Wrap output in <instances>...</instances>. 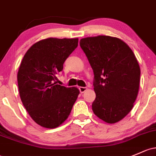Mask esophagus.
I'll return each mask as SVG.
<instances>
[{"label":"esophagus","instance_id":"34e87169","mask_svg":"<svg viewBox=\"0 0 156 156\" xmlns=\"http://www.w3.org/2000/svg\"><path fill=\"white\" fill-rule=\"evenodd\" d=\"M87 90V88L84 87H79V90H80V92H81V93H84V92L86 91Z\"/></svg>","mask_w":156,"mask_h":156}]
</instances>
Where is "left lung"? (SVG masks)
<instances>
[{"label":"left lung","mask_w":156,"mask_h":156,"mask_svg":"<svg viewBox=\"0 0 156 156\" xmlns=\"http://www.w3.org/2000/svg\"><path fill=\"white\" fill-rule=\"evenodd\" d=\"M80 46L93 70L94 114L108 123L121 120L137 96L140 69L132 50L121 39L109 36L87 37Z\"/></svg>","instance_id":"left-lung-1"}]
</instances>
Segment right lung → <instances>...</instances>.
<instances>
[{
    "label": "right lung",
    "mask_w": 156,
    "mask_h": 156,
    "mask_svg": "<svg viewBox=\"0 0 156 156\" xmlns=\"http://www.w3.org/2000/svg\"><path fill=\"white\" fill-rule=\"evenodd\" d=\"M78 42V39H45L23 57L17 75L20 98L29 115L42 127L61 125L78 98V88L57 84V75Z\"/></svg>",
    "instance_id": "obj_1"
}]
</instances>
